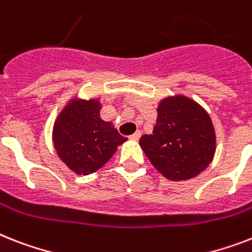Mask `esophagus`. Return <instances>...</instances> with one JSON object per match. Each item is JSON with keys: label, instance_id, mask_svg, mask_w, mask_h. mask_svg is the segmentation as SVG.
<instances>
[{"label": "esophagus", "instance_id": "obj_1", "mask_svg": "<svg viewBox=\"0 0 252 252\" xmlns=\"http://www.w3.org/2000/svg\"><path fill=\"white\" fill-rule=\"evenodd\" d=\"M140 137H141V132H140V130H137V132H134L133 134H130L129 138H130V140H133V141H137L138 138H140Z\"/></svg>", "mask_w": 252, "mask_h": 252}]
</instances>
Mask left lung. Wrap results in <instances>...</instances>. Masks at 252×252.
<instances>
[{
  "label": "left lung",
  "instance_id": "left-lung-1",
  "mask_svg": "<svg viewBox=\"0 0 252 252\" xmlns=\"http://www.w3.org/2000/svg\"><path fill=\"white\" fill-rule=\"evenodd\" d=\"M142 150L165 179H193L214 159L216 134L208 112L185 95L161 99L153 134L140 138Z\"/></svg>",
  "mask_w": 252,
  "mask_h": 252
}]
</instances>
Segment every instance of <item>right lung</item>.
<instances>
[{
	"mask_svg": "<svg viewBox=\"0 0 252 252\" xmlns=\"http://www.w3.org/2000/svg\"><path fill=\"white\" fill-rule=\"evenodd\" d=\"M98 99L73 98L53 126V144L61 160L77 175L97 172L126 142L110 122L101 119Z\"/></svg>",
	"mask_w": 252,
	"mask_h": 252,
	"instance_id": "1",
	"label": "right lung"
}]
</instances>
